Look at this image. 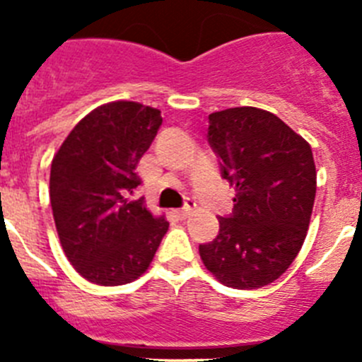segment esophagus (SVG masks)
I'll use <instances>...</instances> for the list:
<instances>
[{"label":"esophagus","mask_w":362,"mask_h":362,"mask_svg":"<svg viewBox=\"0 0 362 362\" xmlns=\"http://www.w3.org/2000/svg\"><path fill=\"white\" fill-rule=\"evenodd\" d=\"M192 211H194V202H192V200H187V202H185L184 207H182L180 211H177V214H178V218L185 219V218H187L189 214H191Z\"/></svg>","instance_id":"34e87169"}]
</instances>
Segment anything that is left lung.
<instances>
[{
  "label": "left lung",
  "instance_id": "1",
  "mask_svg": "<svg viewBox=\"0 0 362 362\" xmlns=\"http://www.w3.org/2000/svg\"><path fill=\"white\" fill-rule=\"evenodd\" d=\"M207 141L235 198L214 241L200 245L202 261L228 288L268 286L291 266L309 228L316 197L309 143L255 107L211 114Z\"/></svg>",
  "mask_w": 362,
  "mask_h": 362
}]
</instances>
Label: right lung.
<instances>
[{
  "label": "right lung",
  "mask_w": 362,
  "mask_h": 362,
  "mask_svg": "<svg viewBox=\"0 0 362 362\" xmlns=\"http://www.w3.org/2000/svg\"><path fill=\"white\" fill-rule=\"evenodd\" d=\"M162 124L160 110L112 101L87 114L52 162L49 200L66 257L89 282L121 286L148 269L168 232L144 202L135 165Z\"/></svg>",
  "instance_id": "1"
}]
</instances>
